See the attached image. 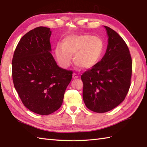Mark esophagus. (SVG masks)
<instances>
[{"label":"esophagus","instance_id":"esophagus-1","mask_svg":"<svg viewBox=\"0 0 147 147\" xmlns=\"http://www.w3.org/2000/svg\"><path fill=\"white\" fill-rule=\"evenodd\" d=\"M73 79H77V78H79V76H77L76 74H73V76H72Z\"/></svg>","mask_w":147,"mask_h":147}]
</instances>
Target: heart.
Masks as SVG:
<instances>
[{
    "instance_id": "heart-1",
    "label": "heart",
    "mask_w": 147,
    "mask_h": 147,
    "mask_svg": "<svg viewBox=\"0 0 147 147\" xmlns=\"http://www.w3.org/2000/svg\"><path fill=\"white\" fill-rule=\"evenodd\" d=\"M105 45L100 37L90 35H70L65 38L62 44L55 47L57 61L61 67L68 68L74 57V64L82 69H89L97 63L102 56Z\"/></svg>"
}]
</instances>
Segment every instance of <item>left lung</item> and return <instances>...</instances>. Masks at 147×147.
Wrapping results in <instances>:
<instances>
[{
	"label": "left lung",
	"instance_id": "obj_1",
	"mask_svg": "<svg viewBox=\"0 0 147 147\" xmlns=\"http://www.w3.org/2000/svg\"><path fill=\"white\" fill-rule=\"evenodd\" d=\"M106 53L100 61L81 76L83 100L92 112L104 113L124 100L131 86L133 62L126 43L108 26Z\"/></svg>",
	"mask_w": 147,
	"mask_h": 147
}]
</instances>
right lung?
<instances>
[{
    "mask_svg": "<svg viewBox=\"0 0 147 147\" xmlns=\"http://www.w3.org/2000/svg\"><path fill=\"white\" fill-rule=\"evenodd\" d=\"M50 28L38 26L23 35L12 60L14 88L30 111L49 115L61 106L73 71L56 64L51 53Z\"/></svg>",
    "mask_w": 147,
    "mask_h": 147,
    "instance_id": "1",
    "label": "right lung"
}]
</instances>
